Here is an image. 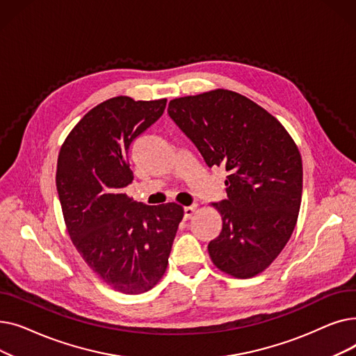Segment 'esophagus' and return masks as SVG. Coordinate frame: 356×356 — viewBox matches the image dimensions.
Instances as JSON below:
<instances>
[{
    "label": "esophagus",
    "mask_w": 356,
    "mask_h": 356,
    "mask_svg": "<svg viewBox=\"0 0 356 356\" xmlns=\"http://www.w3.org/2000/svg\"><path fill=\"white\" fill-rule=\"evenodd\" d=\"M196 212V207H186L184 208V219H191Z\"/></svg>",
    "instance_id": "1"
}]
</instances>
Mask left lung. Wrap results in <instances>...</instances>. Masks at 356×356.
<instances>
[{"mask_svg":"<svg viewBox=\"0 0 356 356\" xmlns=\"http://www.w3.org/2000/svg\"><path fill=\"white\" fill-rule=\"evenodd\" d=\"M167 111L204 163L228 172V199L213 203L222 231L208 245L212 263L236 278L264 271L286 247L300 209L296 143L270 112L227 89L176 98Z\"/></svg>","mask_w":356,"mask_h":356,"instance_id":"obj_1","label":"left lung"}]
</instances>
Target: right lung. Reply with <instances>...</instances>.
Returning <instances> with one entry per match:
<instances>
[{"instance_id":"right-lung-1","label":"right lung","mask_w":356,"mask_h":356,"mask_svg":"<svg viewBox=\"0 0 356 356\" xmlns=\"http://www.w3.org/2000/svg\"><path fill=\"white\" fill-rule=\"evenodd\" d=\"M167 99L111 98L74 125L58 159L56 186L69 236L89 268L124 294L152 290L165 273L183 208L148 207L124 193L129 148Z\"/></svg>"}]
</instances>
